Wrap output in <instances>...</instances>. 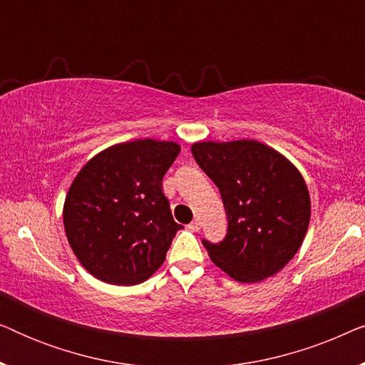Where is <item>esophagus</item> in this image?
<instances>
[{"label":"esophagus","instance_id":"obj_1","mask_svg":"<svg viewBox=\"0 0 365 365\" xmlns=\"http://www.w3.org/2000/svg\"><path fill=\"white\" fill-rule=\"evenodd\" d=\"M189 229H191V231H194V232H197L199 229H201V221H199V219H194V221L189 224Z\"/></svg>","mask_w":365,"mask_h":365}]
</instances>
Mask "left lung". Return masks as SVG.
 <instances>
[{"mask_svg": "<svg viewBox=\"0 0 365 365\" xmlns=\"http://www.w3.org/2000/svg\"><path fill=\"white\" fill-rule=\"evenodd\" d=\"M212 179L227 214L224 241H202L209 257L237 282L274 276L301 247L311 221V196L299 169L254 139L191 146Z\"/></svg>", "mask_w": 365, "mask_h": 365, "instance_id": "8db88e82", "label": "left lung"}]
</instances>
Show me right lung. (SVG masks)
Masks as SVG:
<instances>
[{"instance_id": "1", "label": "right lung", "mask_w": 365, "mask_h": 365, "mask_svg": "<svg viewBox=\"0 0 365 365\" xmlns=\"http://www.w3.org/2000/svg\"><path fill=\"white\" fill-rule=\"evenodd\" d=\"M179 151L174 141L119 143L89 159L74 178L64 199V231L91 276L134 286L163 266L182 227L163 192V178Z\"/></svg>"}]
</instances>
